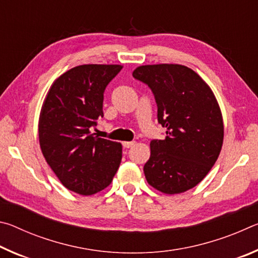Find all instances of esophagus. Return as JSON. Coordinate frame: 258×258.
Wrapping results in <instances>:
<instances>
[{
  "instance_id": "esophagus-1",
  "label": "esophagus",
  "mask_w": 258,
  "mask_h": 258,
  "mask_svg": "<svg viewBox=\"0 0 258 258\" xmlns=\"http://www.w3.org/2000/svg\"><path fill=\"white\" fill-rule=\"evenodd\" d=\"M134 145H135V142H134V141H127V142H123V146H124V148H126V149H128V148L133 147Z\"/></svg>"
}]
</instances>
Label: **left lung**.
Segmentation results:
<instances>
[{
	"label": "left lung",
	"mask_w": 258,
	"mask_h": 258,
	"mask_svg": "<svg viewBox=\"0 0 258 258\" xmlns=\"http://www.w3.org/2000/svg\"><path fill=\"white\" fill-rule=\"evenodd\" d=\"M135 80L150 87L164 140L150 142L143 172L148 183L167 195L181 194L207 175L223 145V119L211 87L182 64L140 66Z\"/></svg>",
	"instance_id": "obj_1"
}]
</instances>
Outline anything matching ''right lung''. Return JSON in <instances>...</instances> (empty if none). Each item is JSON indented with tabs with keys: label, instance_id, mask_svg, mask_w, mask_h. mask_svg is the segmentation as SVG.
Listing matches in <instances>:
<instances>
[{
	"label": "right lung",
	"instance_id": "1",
	"mask_svg": "<svg viewBox=\"0 0 258 258\" xmlns=\"http://www.w3.org/2000/svg\"><path fill=\"white\" fill-rule=\"evenodd\" d=\"M120 64H82L52 84L43 103L38 138L43 156L68 190L90 196L110 184L121 160V145L95 137L103 117V93Z\"/></svg>",
	"mask_w": 258,
	"mask_h": 258
}]
</instances>
